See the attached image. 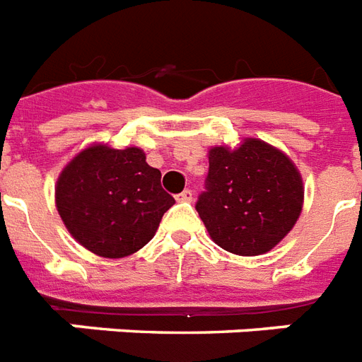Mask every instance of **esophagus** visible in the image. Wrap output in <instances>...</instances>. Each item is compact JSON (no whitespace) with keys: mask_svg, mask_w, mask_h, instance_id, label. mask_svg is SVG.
Instances as JSON below:
<instances>
[{"mask_svg":"<svg viewBox=\"0 0 362 362\" xmlns=\"http://www.w3.org/2000/svg\"><path fill=\"white\" fill-rule=\"evenodd\" d=\"M192 198H194V194H192V190H183V192H181V194H177L175 196V199H177V202H192Z\"/></svg>","mask_w":362,"mask_h":362,"instance_id":"esophagus-1","label":"esophagus"}]
</instances>
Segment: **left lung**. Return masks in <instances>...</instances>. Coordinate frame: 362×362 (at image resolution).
Segmentation results:
<instances>
[{"instance_id":"1","label":"left lung","mask_w":362,"mask_h":362,"mask_svg":"<svg viewBox=\"0 0 362 362\" xmlns=\"http://www.w3.org/2000/svg\"><path fill=\"white\" fill-rule=\"evenodd\" d=\"M303 207V181L290 158L259 140L213 147L196 211L228 252L258 256L284 239Z\"/></svg>"}]
</instances>
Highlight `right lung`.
I'll use <instances>...</instances> for the list:
<instances>
[{
    "instance_id": "right-lung-1",
    "label": "right lung",
    "mask_w": 362,
    "mask_h": 362,
    "mask_svg": "<svg viewBox=\"0 0 362 362\" xmlns=\"http://www.w3.org/2000/svg\"><path fill=\"white\" fill-rule=\"evenodd\" d=\"M175 199L160 172L138 147H88L72 158L56 187V205L66 230L103 258H123L151 241Z\"/></svg>"
}]
</instances>
